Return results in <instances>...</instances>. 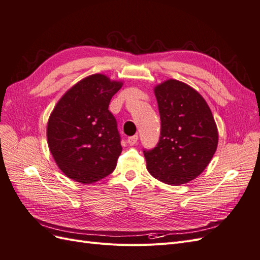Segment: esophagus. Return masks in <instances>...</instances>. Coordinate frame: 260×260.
I'll list each match as a JSON object with an SVG mask.
<instances>
[{
  "label": "esophagus",
  "mask_w": 260,
  "mask_h": 260,
  "mask_svg": "<svg viewBox=\"0 0 260 260\" xmlns=\"http://www.w3.org/2000/svg\"><path fill=\"white\" fill-rule=\"evenodd\" d=\"M138 139H139L138 136H132V137L128 138V143H129L130 145H135V144H137V142H138Z\"/></svg>",
  "instance_id": "1"
}]
</instances>
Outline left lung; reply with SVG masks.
<instances>
[{"label":"left lung","instance_id":"obj_1","mask_svg":"<svg viewBox=\"0 0 260 260\" xmlns=\"http://www.w3.org/2000/svg\"><path fill=\"white\" fill-rule=\"evenodd\" d=\"M154 93L161 129L157 146L144 151L147 170L164 183H187L205 170L217 149L214 116L201 94L184 82L166 80Z\"/></svg>","mask_w":260,"mask_h":260}]
</instances>
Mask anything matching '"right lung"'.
<instances>
[{"label":"right lung","instance_id":"1","mask_svg":"<svg viewBox=\"0 0 260 260\" xmlns=\"http://www.w3.org/2000/svg\"><path fill=\"white\" fill-rule=\"evenodd\" d=\"M122 84L105 75H91L72 86L55 105L46 129L48 145L69 179L91 184L116 168L122 147L108 105Z\"/></svg>","mask_w":260,"mask_h":260}]
</instances>
